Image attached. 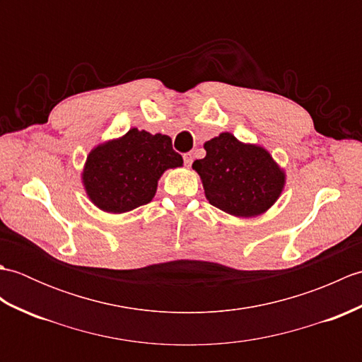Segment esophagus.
<instances>
[{
  "mask_svg": "<svg viewBox=\"0 0 362 362\" xmlns=\"http://www.w3.org/2000/svg\"><path fill=\"white\" fill-rule=\"evenodd\" d=\"M183 161H185V165L189 168L191 163H193V153H191V152L183 153Z\"/></svg>",
  "mask_w": 362,
  "mask_h": 362,
  "instance_id": "esophagus-1",
  "label": "esophagus"
}]
</instances>
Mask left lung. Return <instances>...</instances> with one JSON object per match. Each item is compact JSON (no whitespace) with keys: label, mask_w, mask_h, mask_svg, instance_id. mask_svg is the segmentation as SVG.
<instances>
[{"label":"left lung","mask_w":362,"mask_h":362,"mask_svg":"<svg viewBox=\"0 0 362 362\" xmlns=\"http://www.w3.org/2000/svg\"><path fill=\"white\" fill-rule=\"evenodd\" d=\"M204 149L206 156L193 169L213 206L236 218H255L279 201L286 173L263 146L222 132L205 141Z\"/></svg>","instance_id":"8db88e82"}]
</instances>
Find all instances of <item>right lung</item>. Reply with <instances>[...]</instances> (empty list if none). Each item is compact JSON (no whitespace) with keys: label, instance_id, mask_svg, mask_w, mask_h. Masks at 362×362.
Instances as JSON below:
<instances>
[{"label":"right lung","instance_id":"right-lung-1","mask_svg":"<svg viewBox=\"0 0 362 362\" xmlns=\"http://www.w3.org/2000/svg\"><path fill=\"white\" fill-rule=\"evenodd\" d=\"M183 166L168 135L132 127L119 138L96 144L81 173L87 197L101 211L121 214L149 204L168 169Z\"/></svg>","mask_w":362,"mask_h":362}]
</instances>
